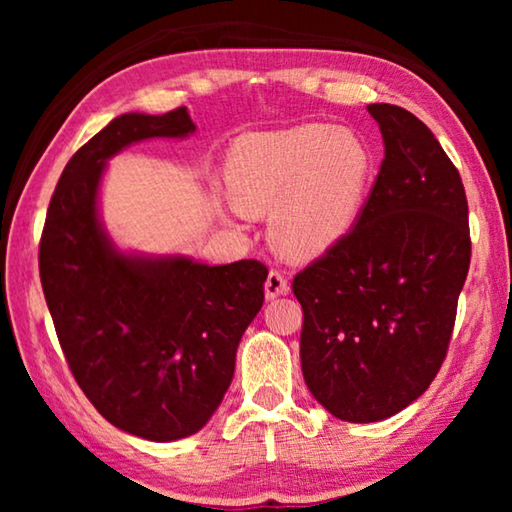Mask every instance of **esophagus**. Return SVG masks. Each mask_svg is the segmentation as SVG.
I'll return each instance as SVG.
<instances>
[{"label": "esophagus", "instance_id": "1", "mask_svg": "<svg viewBox=\"0 0 512 512\" xmlns=\"http://www.w3.org/2000/svg\"><path fill=\"white\" fill-rule=\"evenodd\" d=\"M289 291V282L287 277H284L280 271H271L266 277L264 282V293H266V300H275L277 296H284V293Z\"/></svg>", "mask_w": 512, "mask_h": 512}]
</instances>
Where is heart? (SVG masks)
<instances>
[{
  "mask_svg": "<svg viewBox=\"0 0 512 512\" xmlns=\"http://www.w3.org/2000/svg\"><path fill=\"white\" fill-rule=\"evenodd\" d=\"M375 178V153L352 128L300 124L232 144L225 185L239 212H271V239L314 259L348 239Z\"/></svg>",
  "mask_w": 512,
  "mask_h": 512,
  "instance_id": "b5f03b06",
  "label": "heart"
}]
</instances>
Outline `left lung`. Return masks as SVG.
<instances>
[{"mask_svg": "<svg viewBox=\"0 0 512 512\" xmlns=\"http://www.w3.org/2000/svg\"><path fill=\"white\" fill-rule=\"evenodd\" d=\"M384 160L348 239L293 280L305 384L334 418L379 422L427 391L470 268L465 189L422 121L368 106Z\"/></svg>", "mask_w": 512, "mask_h": 512, "instance_id": "obj_1", "label": "left lung"}]
</instances>
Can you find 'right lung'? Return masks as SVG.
<instances>
[{
  "mask_svg": "<svg viewBox=\"0 0 512 512\" xmlns=\"http://www.w3.org/2000/svg\"><path fill=\"white\" fill-rule=\"evenodd\" d=\"M194 131L187 108L112 119L67 162L40 239L42 291L76 384L110 424L153 443L192 436L219 409L268 275L257 259L210 266L121 250L108 235L99 192L112 155Z\"/></svg>",
  "mask_w": 512,
  "mask_h": 512,
  "instance_id": "right-lung-1",
  "label": "right lung"
}]
</instances>
